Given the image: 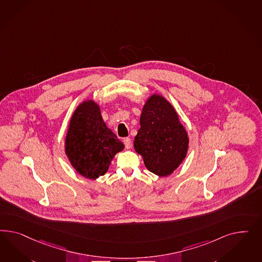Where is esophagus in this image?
Returning a JSON list of instances; mask_svg holds the SVG:
<instances>
[{"label": "esophagus", "mask_w": 262, "mask_h": 262, "mask_svg": "<svg viewBox=\"0 0 262 262\" xmlns=\"http://www.w3.org/2000/svg\"><path fill=\"white\" fill-rule=\"evenodd\" d=\"M123 142L125 144V146H126L127 149H130V148H132V140H130V138H128V137L124 138V139H123Z\"/></svg>", "instance_id": "34e87169"}]
</instances>
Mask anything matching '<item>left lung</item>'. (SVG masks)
<instances>
[{
  "label": "left lung",
  "instance_id": "8db88e82",
  "mask_svg": "<svg viewBox=\"0 0 262 262\" xmlns=\"http://www.w3.org/2000/svg\"><path fill=\"white\" fill-rule=\"evenodd\" d=\"M188 143L173 105L159 94L148 98L134 141L135 151L142 156L147 169L159 177L172 174L185 159Z\"/></svg>",
  "mask_w": 262,
  "mask_h": 262
}]
</instances>
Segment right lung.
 <instances>
[{"label": "right lung", "mask_w": 262, "mask_h": 262, "mask_svg": "<svg viewBox=\"0 0 262 262\" xmlns=\"http://www.w3.org/2000/svg\"><path fill=\"white\" fill-rule=\"evenodd\" d=\"M124 144L106 127L98 103H79L72 115L65 138V154L82 177L96 180L107 172L114 156Z\"/></svg>", "instance_id": "add662e5"}]
</instances>
